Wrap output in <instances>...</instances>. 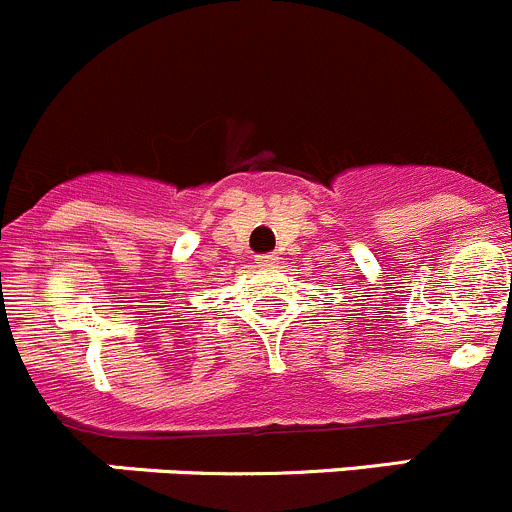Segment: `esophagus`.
Segmentation results:
<instances>
[{
	"instance_id": "esophagus-1",
	"label": "esophagus",
	"mask_w": 512,
	"mask_h": 512,
	"mask_svg": "<svg viewBox=\"0 0 512 512\" xmlns=\"http://www.w3.org/2000/svg\"><path fill=\"white\" fill-rule=\"evenodd\" d=\"M280 262V257L275 255V252H270V255H260L257 257V265L260 267H275Z\"/></svg>"
}]
</instances>
